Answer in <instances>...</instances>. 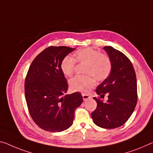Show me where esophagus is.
I'll return each instance as SVG.
<instances>
[{"instance_id": "34e87169", "label": "esophagus", "mask_w": 153, "mask_h": 153, "mask_svg": "<svg viewBox=\"0 0 153 153\" xmlns=\"http://www.w3.org/2000/svg\"><path fill=\"white\" fill-rule=\"evenodd\" d=\"M82 96H83V99L84 100H86L90 98V96L88 94H82Z\"/></svg>"}]
</instances>
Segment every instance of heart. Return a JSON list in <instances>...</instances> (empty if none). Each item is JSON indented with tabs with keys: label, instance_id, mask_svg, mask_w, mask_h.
I'll return each mask as SVG.
<instances>
[{
	"label": "heart",
	"instance_id": "heart-1",
	"mask_svg": "<svg viewBox=\"0 0 153 153\" xmlns=\"http://www.w3.org/2000/svg\"><path fill=\"white\" fill-rule=\"evenodd\" d=\"M76 63L85 64L83 76H77L70 81V88L73 91L88 93L95 85L96 78L102 81L111 74V61L109 56L91 48H85L76 51L74 59L71 56H65L61 63V70L67 76L74 74Z\"/></svg>",
	"mask_w": 153,
	"mask_h": 153
}]
</instances>
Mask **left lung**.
Here are the masks:
<instances>
[{"label":"left lung","mask_w":153,"mask_h":153,"mask_svg":"<svg viewBox=\"0 0 153 153\" xmlns=\"http://www.w3.org/2000/svg\"><path fill=\"white\" fill-rule=\"evenodd\" d=\"M111 61V74L96 88L101 98L108 95L105 102L94 98L96 109L91 116L96 125L104 128H115L123 125L133 114L137 101V79L130 59L112 46H105Z\"/></svg>","instance_id":"left-lung-1"}]
</instances>
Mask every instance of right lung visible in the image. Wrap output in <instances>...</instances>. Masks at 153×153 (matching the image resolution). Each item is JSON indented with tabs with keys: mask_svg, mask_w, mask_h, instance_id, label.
Segmentation results:
<instances>
[{
	"mask_svg": "<svg viewBox=\"0 0 153 153\" xmlns=\"http://www.w3.org/2000/svg\"><path fill=\"white\" fill-rule=\"evenodd\" d=\"M74 48L49 46L39 54L30 64L25 82L28 110L39 128L60 132L71 126L74 111L83 102L78 91L63 94L68 85L61 70V63Z\"/></svg>",
	"mask_w": 153,
	"mask_h": 153,
	"instance_id": "add662e5",
	"label": "right lung"
}]
</instances>
